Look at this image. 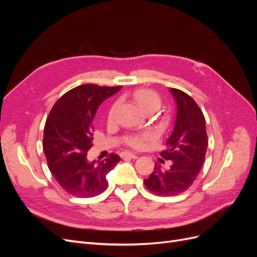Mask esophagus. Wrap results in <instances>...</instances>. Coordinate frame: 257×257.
Segmentation results:
<instances>
[{
	"instance_id": "1",
	"label": "esophagus",
	"mask_w": 257,
	"mask_h": 257,
	"mask_svg": "<svg viewBox=\"0 0 257 257\" xmlns=\"http://www.w3.org/2000/svg\"><path fill=\"white\" fill-rule=\"evenodd\" d=\"M122 158H130V159H137L138 157L136 154H134V153H132V152H123L122 153Z\"/></svg>"
}]
</instances>
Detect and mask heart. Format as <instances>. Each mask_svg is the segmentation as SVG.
Wrapping results in <instances>:
<instances>
[{
  "label": "heart",
  "mask_w": 257,
  "mask_h": 257,
  "mask_svg": "<svg viewBox=\"0 0 257 257\" xmlns=\"http://www.w3.org/2000/svg\"><path fill=\"white\" fill-rule=\"evenodd\" d=\"M134 98L136 99V102L138 105L141 106L143 110L147 109V108H159L161 104V99L160 96L152 90H137L134 92ZM116 106H118V103H114L109 109V118H112L114 115ZM150 138V135H146V136H141V137H133L130 141V144L134 147H139L142 146L146 141Z\"/></svg>",
  "instance_id": "1"
}]
</instances>
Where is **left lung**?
Here are the masks:
<instances>
[{
	"mask_svg": "<svg viewBox=\"0 0 257 257\" xmlns=\"http://www.w3.org/2000/svg\"><path fill=\"white\" fill-rule=\"evenodd\" d=\"M177 103L173 134L166 141L162 157L170 160V167L155 164L153 173L145 179L146 188L160 196H174L188 190L204 164L208 147L206 121L198 105L183 91L170 88Z\"/></svg>",
	"mask_w": 257,
	"mask_h": 257,
	"instance_id": "8db88e82",
	"label": "left lung"
}]
</instances>
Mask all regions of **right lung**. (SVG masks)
Instances as JSON below:
<instances>
[{
    "label": "right lung",
    "instance_id": "obj_1",
    "mask_svg": "<svg viewBox=\"0 0 257 257\" xmlns=\"http://www.w3.org/2000/svg\"><path fill=\"white\" fill-rule=\"evenodd\" d=\"M121 88L81 84L62 95L50 110L44 130V152L51 174L71 195L92 197L104 192L106 175L121 160L113 153L102 162L87 160L97 108Z\"/></svg>",
    "mask_w": 257,
    "mask_h": 257
}]
</instances>
